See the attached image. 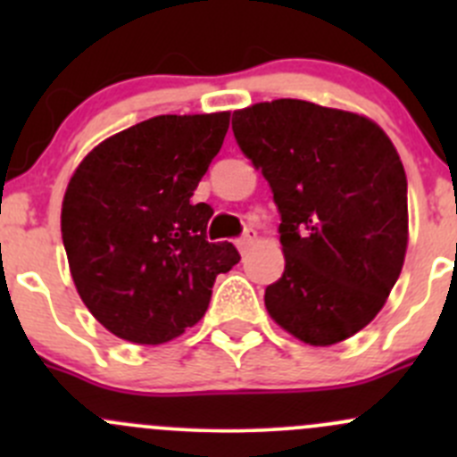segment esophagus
<instances>
[{
  "mask_svg": "<svg viewBox=\"0 0 457 457\" xmlns=\"http://www.w3.org/2000/svg\"><path fill=\"white\" fill-rule=\"evenodd\" d=\"M254 238H256L254 229H247V232H245V234H243V237H241V238H238V241H237V247H238V250H241V252H243V254H245V252H247V250H250V247H252V245H254Z\"/></svg>",
  "mask_w": 457,
  "mask_h": 457,
  "instance_id": "34e87169",
  "label": "esophagus"
}]
</instances>
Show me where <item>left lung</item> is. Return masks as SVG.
Returning <instances> with one entry per match:
<instances>
[{
    "label": "left lung",
    "mask_w": 457,
    "mask_h": 457,
    "mask_svg": "<svg viewBox=\"0 0 457 457\" xmlns=\"http://www.w3.org/2000/svg\"><path fill=\"white\" fill-rule=\"evenodd\" d=\"M234 139L270 183L285 271L270 316L327 347L370 325L407 252V177L389 137L361 114L301 99L237 110Z\"/></svg>",
    "instance_id": "1"
}]
</instances>
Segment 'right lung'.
Listing matches in <instances>:
<instances>
[{"label": "right lung", "mask_w": 457, "mask_h": 457, "mask_svg": "<svg viewBox=\"0 0 457 457\" xmlns=\"http://www.w3.org/2000/svg\"><path fill=\"white\" fill-rule=\"evenodd\" d=\"M229 112L161 114L95 147L68 183L62 237L81 301L108 331L161 345L196 325L212 285L241 261L207 241L196 186L223 145Z\"/></svg>", "instance_id": "1"}]
</instances>
